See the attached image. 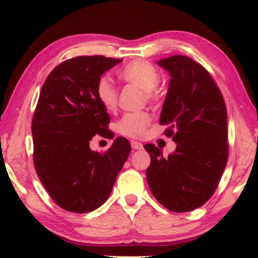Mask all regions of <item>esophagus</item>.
<instances>
[{
  "mask_svg": "<svg viewBox=\"0 0 258 258\" xmlns=\"http://www.w3.org/2000/svg\"><path fill=\"white\" fill-rule=\"evenodd\" d=\"M130 144H132V148H133L134 150L143 149V144L140 143V142H136V141H132V142H130Z\"/></svg>",
  "mask_w": 258,
  "mask_h": 258,
  "instance_id": "obj_1",
  "label": "esophagus"
}]
</instances>
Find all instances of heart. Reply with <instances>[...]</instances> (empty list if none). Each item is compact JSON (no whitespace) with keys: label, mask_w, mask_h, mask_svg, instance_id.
<instances>
[{"label":"heart","mask_w":258,"mask_h":258,"mask_svg":"<svg viewBox=\"0 0 258 258\" xmlns=\"http://www.w3.org/2000/svg\"><path fill=\"white\" fill-rule=\"evenodd\" d=\"M118 76L124 82L142 89L148 100L156 101L158 98L156 86L160 82V73L153 63L144 59H136L128 63L118 73ZM96 95L98 101L107 110H114L117 107V91L107 77H102L97 82ZM150 122L151 116L149 112H128L116 123V132L123 136L137 139L144 135Z\"/></svg>","instance_id":"obj_1"}]
</instances>
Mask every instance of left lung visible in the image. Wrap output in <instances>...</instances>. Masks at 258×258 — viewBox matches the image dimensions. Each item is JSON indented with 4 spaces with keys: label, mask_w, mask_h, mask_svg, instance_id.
Returning <instances> with one entry per match:
<instances>
[{
    "label": "left lung",
    "mask_w": 258,
    "mask_h": 258,
    "mask_svg": "<svg viewBox=\"0 0 258 258\" xmlns=\"http://www.w3.org/2000/svg\"><path fill=\"white\" fill-rule=\"evenodd\" d=\"M170 74L160 123L177 147L163 156L146 144L151 162L147 181L158 203L174 213L202 207L213 196L229 155L227 108L209 72L183 55L160 59Z\"/></svg>",
    "instance_id": "8db88e82"
}]
</instances>
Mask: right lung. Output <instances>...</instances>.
Wrapping results in <instances>:
<instances>
[{"mask_svg": "<svg viewBox=\"0 0 258 258\" xmlns=\"http://www.w3.org/2000/svg\"><path fill=\"white\" fill-rule=\"evenodd\" d=\"M121 61L100 55L67 59L52 69L41 89L31 122L35 170L54 202L70 213L101 207L130 154L124 137L102 154L89 147L95 135L111 134L96 86L102 74Z\"/></svg>", "mask_w": 258, "mask_h": 258, "instance_id": "add662e5", "label": "right lung"}]
</instances>
